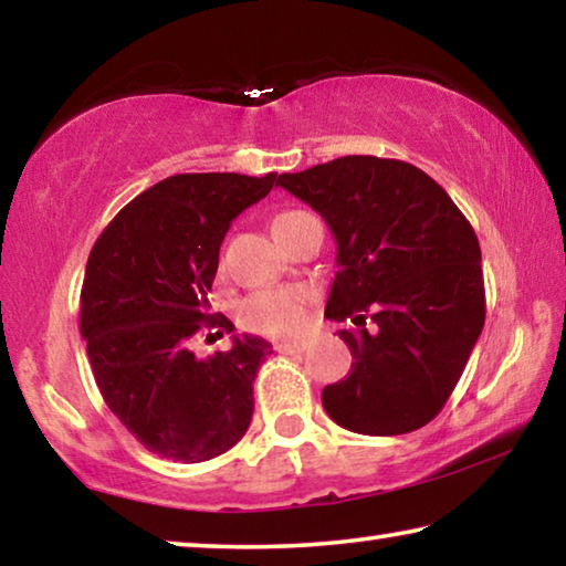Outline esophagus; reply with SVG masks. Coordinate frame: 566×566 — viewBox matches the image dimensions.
Listing matches in <instances>:
<instances>
[{"label": "esophagus", "instance_id": "1", "mask_svg": "<svg viewBox=\"0 0 566 566\" xmlns=\"http://www.w3.org/2000/svg\"><path fill=\"white\" fill-rule=\"evenodd\" d=\"M307 345L302 340H276L274 343V350L276 353H286V356H292V353H302Z\"/></svg>", "mask_w": 566, "mask_h": 566}]
</instances>
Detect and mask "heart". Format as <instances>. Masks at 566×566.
Segmentation results:
<instances>
[{
    "label": "heart",
    "mask_w": 566,
    "mask_h": 566,
    "mask_svg": "<svg viewBox=\"0 0 566 566\" xmlns=\"http://www.w3.org/2000/svg\"><path fill=\"white\" fill-rule=\"evenodd\" d=\"M305 216V210H282L274 216V235ZM307 294L302 290H264L247 297L239 305V323L264 335H294L305 325Z\"/></svg>",
    "instance_id": "obj_1"
}]
</instances>
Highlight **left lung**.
Wrapping results in <instances>:
<instances>
[{"label": "left lung", "instance_id": "8db88e82", "mask_svg": "<svg viewBox=\"0 0 566 566\" xmlns=\"http://www.w3.org/2000/svg\"><path fill=\"white\" fill-rule=\"evenodd\" d=\"M276 185L331 226L337 272L325 317L356 327L350 374L323 389L335 424L407 434L440 415L485 323L478 235L442 185L401 159L337 157ZM371 312L375 327H365Z\"/></svg>", "mask_w": 566, "mask_h": 566}]
</instances>
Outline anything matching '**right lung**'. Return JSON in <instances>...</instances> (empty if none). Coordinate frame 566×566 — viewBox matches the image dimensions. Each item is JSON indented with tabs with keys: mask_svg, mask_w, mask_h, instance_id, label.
<instances>
[{
	"mask_svg": "<svg viewBox=\"0 0 566 566\" xmlns=\"http://www.w3.org/2000/svg\"><path fill=\"white\" fill-rule=\"evenodd\" d=\"M276 180V172L172 175L124 206L91 249L81 290L91 370L106 407L159 458H218L251 424L254 378L272 345L243 335L208 358L190 345L206 327L233 331L210 315L218 251L233 218Z\"/></svg>",
	"mask_w": 566,
	"mask_h": 566,
	"instance_id": "right-lung-1",
	"label": "right lung"
}]
</instances>
